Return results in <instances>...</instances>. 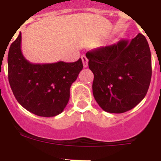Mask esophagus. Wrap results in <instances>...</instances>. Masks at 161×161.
<instances>
[{
    "mask_svg": "<svg viewBox=\"0 0 161 161\" xmlns=\"http://www.w3.org/2000/svg\"><path fill=\"white\" fill-rule=\"evenodd\" d=\"M81 58H82V60H83V66H84L85 68H86V67H87V66H88V60H87V56H86L85 55H83Z\"/></svg>",
    "mask_w": 161,
    "mask_h": 161,
    "instance_id": "obj_1",
    "label": "esophagus"
}]
</instances>
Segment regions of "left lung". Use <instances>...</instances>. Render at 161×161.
Here are the masks:
<instances>
[{
  "mask_svg": "<svg viewBox=\"0 0 161 161\" xmlns=\"http://www.w3.org/2000/svg\"><path fill=\"white\" fill-rule=\"evenodd\" d=\"M86 56L94 74L93 96L102 110L124 113L145 97L152 78V55L142 34L88 51Z\"/></svg>",
  "mask_w": 161,
  "mask_h": 161,
  "instance_id": "8db88e82",
  "label": "left lung"
}]
</instances>
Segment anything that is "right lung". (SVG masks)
I'll return each mask as SVG.
<instances>
[{
	"label": "right lung",
	"mask_w": 161,
	"mask_h": 161,
	"mask_svg": "<svg viewBox=\"0 0 161 161\" xmlns=\"http://www.w3.org/2000/svg\"><path fill=\"white\" fill-rule=\"evenodd\" d=\"M21 32L9 47L8 78L19 103L42 117L60 114L69 100L70 87L83 69L79 59L73 63L32 64L21 51Z\"/></svg>",
	"instance_id": "obj_1"
}]
</instances>
